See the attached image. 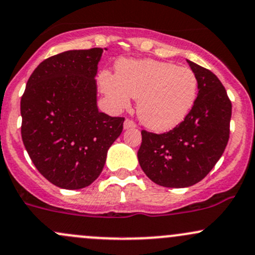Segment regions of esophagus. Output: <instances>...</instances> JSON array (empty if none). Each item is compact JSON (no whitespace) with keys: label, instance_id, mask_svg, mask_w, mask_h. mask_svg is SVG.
<instances>
[{"label":"esophagus","instance_id":"1","mask_svg":"<svg viewBox=\"0 0 255 255\" xmlns=\"http://www.w3.org/2000/svg\"><path fill=\"white\" fill-rule=\"evenodd\" d=\"M135 127H136L135 123L128 119L125 121V123H123V128H125V129H129V128H135Z\"/></svg>","mask_w":255,"mask_h":255}]
</instances>
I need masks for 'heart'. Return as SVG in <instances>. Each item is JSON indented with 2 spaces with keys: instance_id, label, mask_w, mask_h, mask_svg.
Returning a JSON list of instances; mask_svg holds the SVG:
<instances>
[{
  "instance_id": "1",
  "label": "heart",
  "mask_w": 255,
  "mask_h": 255,
  "mask_svg": "<svg viewBox=\"0 0 255 255\" xmlns=\"http://www.w3.org/2000/svg\"><path fill=\"white\" fill-rule=\"evenodd\" d=\"M100 85L116 110L138 99L136 112L144 126L167 130L184 120L197 99L198 79L188 67L155 60H122L116 76L100 74Z\"/></svg>"
}]
</instances>
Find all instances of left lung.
<instances>
[{
	"instance_id": "obj_1",
	"label": "left lung",
	"mask_w": 255,
	"mask_h": 255,
	"mask_svg": "<svg viewBox=\"0 0 255 255\" xmlns=\"http://www.w3.org/2000/svg\"><path fill=\"white\" fill-rule=\"evenodd\" d=\"M198 79V95L184 121L162 134L141 130L138 161L154 183L186 188L202 181L224 154L232 105L218 77L187 61Z\"/></svg>"
}]
</instances>
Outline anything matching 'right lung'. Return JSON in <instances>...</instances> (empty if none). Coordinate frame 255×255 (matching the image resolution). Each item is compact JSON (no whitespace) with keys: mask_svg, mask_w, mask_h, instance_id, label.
<instances>
[{"mask_svg":"<svg viewBox=\"0 0 255 255\" xmlns=\"http://www.w3.org/2000/svg\"><path fill=\"white\" fill-rule=\"evenodd\" d=\"M106 50V49H105ZM104 50H69L42 61L20 100L21 139L40 173L63 189L92 184L123 117L100 112L95 76Z\"/></svg>","mask_w":255,"mask_h":255,"instance_id":"right-lung-1","label":"right lung"}]
</instances>
